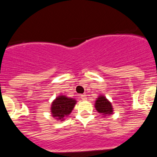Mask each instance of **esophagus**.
I'll list each match as a JSON object with an SVG mask.
<instances>
[{"label":"esophagus","instance_id":"obj_1","mask_svg":"<svg viewBox=\"0 0 157 157\" xmlns=\"http://www.w3.org/2000/svg\"><path fill=\"white\" fill-rule=\"evenodd\" d=\"M80 98H81L82 100H86V96L85 94H81L80 95Z\"/></svg>","mask_w":157,"mask_h":157}]
</instances>
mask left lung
I'll use <instances>...</instances> for the list:
<instances>
[{
  "instance_id": "obj_1",
  "label": "left lung",
  "mask_w": 157,
  "mask_h": 157,
  "mask_svg": "<svg viewBox=\"0 0 157 157\" xmlns=\"http://www.w3.org/2000/svg\"><path fill=\"white\" fill-rule=\"evenodd\" d=\"M95 108L98 112L104 115L112 114V111H113L110 102L105 97H102V96L98 98V99L96 101Z\"/></svg>"
}]
</instances>
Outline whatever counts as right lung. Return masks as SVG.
Listing matches in <instances>:
<instances>
[{"instance_id": "obj_1", "label": "right lung", "mask_w": 157, "mask_h": 157, "mask_svg": "<svg viewBox=\"0 0 157 157\" xmlns=\"http://www.w3.org/2000/svg\"><path fill=\"white\" fill-rule=\"evenodd\" d=\"M75 100L67 98L65 96H59L52 104V116L57 120H63L65 116L69 115L75 105Z\"/></svg>"}]
</instances>
